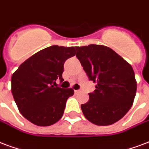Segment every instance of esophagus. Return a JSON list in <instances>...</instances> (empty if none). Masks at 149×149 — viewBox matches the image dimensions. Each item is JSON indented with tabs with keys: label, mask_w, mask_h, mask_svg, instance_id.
Returning <instances> with one entry per match:
<instances>
[{
	"label": "esophagus",
	"mask_w": 149,
	"mask_h": 149,
	"mask_svg": "<svg viewBox=\"0 0 149 149\" xmlns=\"http://www.w3.org/2000/svg\"><path fill=\"white\" fill-rule=\"evenodd\" d=\"M79 89H74V93H79Z\"/></svg>",
	"instance_id": "obj_1"
}]
</instances>
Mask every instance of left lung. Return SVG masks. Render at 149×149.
<instances>
[{"instance_id":"8db88e82","label":"left lung","mask_w":149,"mask_h":149,"mask_svg":"<svg viewBox=\"0 0 149 149\" xmlns=\"http://www.w3.org/2000/svg\"><path fill=\"white\" fill-rule=\"evenodd\" d=\"M76 57L90 81L97 83L89 101L81 105L85 117L93 124L108 126L121 119L132 107L137 82L131 65L104 45L76 47Z\"/></svg>"}]
</instances>
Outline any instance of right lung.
<instances>
[{
	"instance_id": "right-lung-1",
	"label": "right lung",
	"mask_w": 149,
	"mask_h": 149,
	"mask_svg": "<svg viewBox=\"0 0 149 149\" xmlns=\"http://www.w3.org/2000/svg\"><path fill=\"white\" fill-rule=\"evenodd\" d=\"M75 55L74 47L52 45L27 59L12 76V93L20 113L37 126H50L63 116L72 89L56 86L63 81V64Z\"/></svg>"
}]
</instances>
